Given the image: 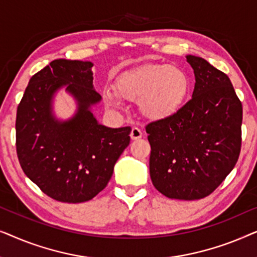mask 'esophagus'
<instances>
[{"instance_id": "obj_1", "label": "esophagus", "mask_w": 257, "mask_h": 257, "mask_svg": "<svg viewBox=\"0 0 257 257\" xmlns=\"http://www.w3.org/2000/svg\"><path fill=\"white\" fill-rule=\"evenodd\" d=\"M131 139L132 140H137V139H140L143 137V132L142 130L138 128V127H133L132 131H131Z\"/></svg>"}]
</instances>
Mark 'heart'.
Here are the masks:
<instances>
[{
  "label": "heart",
  "mask_w": 257,
  "mask_h": 257,
  "mask_svg": "<svg viewBox=\"0 0 257 257\" xmlns=\"http://www.w3.org/2000/svg\"><path fill=\"white\" fill-rule=\"evenodd\" d=\"M191 78L177 65L143 64L121 72L114 80V91L105 89L103 97L110 107L120 106L119 97L138 100L140 113L150 120L174 115L187 100Z\"/></svg>",
  "instance_id": "1"
}]
</instances>
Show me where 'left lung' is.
Segmentation results:
<instances>
[{"label":"left lung","instance_id":"1","mask_svg":"<svg viewBox=\"0 0 257 257\" xmlns=\"http://www.w3.org/2000/svg\"><path fill=\"white\" fill-rule=\"evenodd\" d=\"M194 70L192 99L170 118L150 122V175L170 199L198 200L219 187L241 151L242 104L226 73L187 55Z\"/></svg>","mask_w":257,"mask_h":257}]
</instances>
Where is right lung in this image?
Wrapping results in <instances>:
<instances>
[{
	"label": "right lung",
	"mask_w": 257,
	"mask_h": 257,
	"mask_svg": "<svg viewBox=\"0 0 257 257\" xmlns=\"http://www.w3.org/2000/svg\"><path fill=\"white\" fill-rule=\"evenodd\" d=\"M92 66L55 59L31 77L17 107L21 167L42 192L61 202H85L103 191L130 144V126L106 127L91 111L101 100L93 87ZM61 88L77 104L76 113L66 121H59L52 106Z\"/></svg>",
	"instance_id": "add662e5"
}]
</instances>
